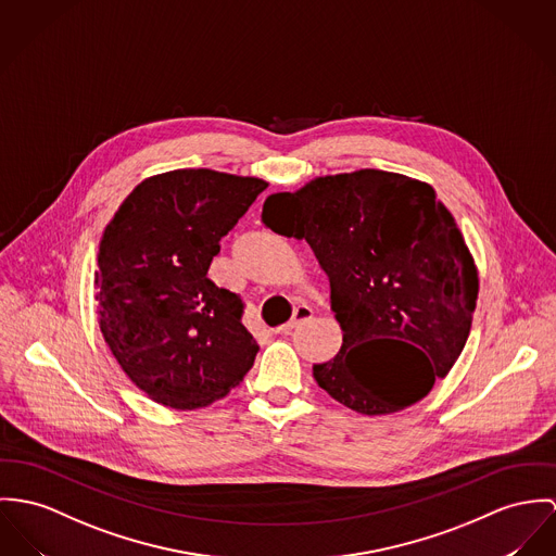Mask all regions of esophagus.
I'll list each match as a JSON object with an SVG mask.
<instances>
[{"label": "esophagus", "mask_w": 556, "mask_h": 556, "mask_svg": "<svg viewBox=\"0 0 556 556\" xmlns=\"http://www.w3.org/2000/svg\"><path fill=\"white\" fill-rule=\"evenodd\" d=\"M311 317H313V308L306 306V304H300V306H296V311H294V317H292L288 324L279 326L275 332H279V334H290L294 328H299L300 324L308 321Z\"/></svg>", "instance_id": "obj_1"}]
</instances>
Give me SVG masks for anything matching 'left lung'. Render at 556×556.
Masks as SVG:
<instances>
[{"instance_id": "obj_1", "label": "left lung", "mask_w": 556, "mask_h": 556, "mask_svg": "<svg viewBox=\"0 0 556 556\" xmlns=\"http://www.w3.org/2000/svg\"><path fill=\"white\" fill-rule=\"evenodd\" d=\"M262 222L306 243L330 281L339 353L313 379L359 415H391L426 397L470 337L478 270L433 188L402 173L315 177L264 201ZM414 357L390 362V344Z\"/></svg>"}]
</instances>
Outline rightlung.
Returning a JSON list of instances; mask_svg holds the SVG:
<instances>
[{
	"label": "right lung",
	"instance_id": "right-lung-1",
	"mask_svg": "<svg viewBox=\"0 0 556 556\" xmlns=\"http://www.w3.org/2000/svg\"><path fill=\"white\" fill-rule=\"evenodd\" d=\"M268 184L212 169L159 173L103 230L94 273L101 334L128 379L175 410L214 404L254 366L243 302L207 277L219 241Z\"/></svg>",
	"mask_w": 556,
	"mask_h": 556
}]
</instances>
